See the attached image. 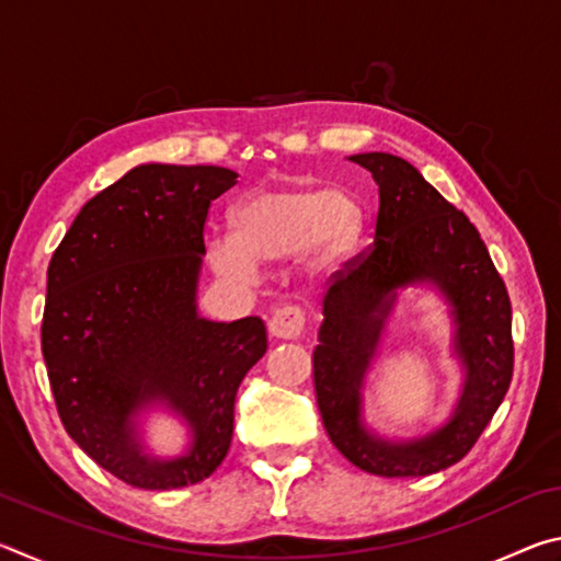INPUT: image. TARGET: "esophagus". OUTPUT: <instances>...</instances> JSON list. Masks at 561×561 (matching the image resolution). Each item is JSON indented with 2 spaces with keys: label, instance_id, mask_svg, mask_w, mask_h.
Returning a JSON list of instances; mask_svg holds the SVG:
<instances>
[{
  "label": "esophagus",
  "instance_id": "obj_1",
  "mask_svg": "<svg viewBox=\"0 0 561 561\" xmlns=\"http://www.w3.org/2000/svg\"><path fill=\"white\" fill-rule=\"evenodd\" d=\"M304 331V311L299 307H282L270 319V334L279 341L299 339Z\"/></svg>",
  "mask_w": 561,
  "mask_h": 561
}]
</instances>
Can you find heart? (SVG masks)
I'll list each match as a JSON object with an SVG mask.
<instances>
[{"mask_svg":"<svg viewBox=\"0 0 561 561\" xmlns=\"http://www.w3.org/2000/svg\"><path fill=\"white\" fill-rule=\"evenodd\" d=\"M230 234L207 242L217 277L250 284L260 264H279L301 252L299 272L321 279L344 264L364 230V213L341 187H264L232 210Z\"/></svg>","mask_w":561,"mask_h":561,"instance_id":"heart-1","label":"heart"}]
</instances>
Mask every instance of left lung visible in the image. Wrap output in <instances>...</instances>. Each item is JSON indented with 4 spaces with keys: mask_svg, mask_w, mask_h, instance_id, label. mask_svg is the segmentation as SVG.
Wrapping results in <instances>:
<instances>
[{
    "mask_svg": "<svg viewBox=\"0 0 561 561\" xmlns=\"http://www.w3.org/2000/svg\"><path fill=\"white\" fill-rule=\"evenodd\" d=\"M378 185L371 250L339 274L324 297L314 348V388L331 443L381 478H423L462 460L512 381V307L485 242L408 160L356 153ZM431 286L449 307L451 347L463 371L459 401L438 430L388 439L363 415V388L400 291Z\"/></svg>",
    "mask_w": 561,
    "mask_h": 561,
    "instance_id": "left-lung-1",
    "label": "left lung"
}]
</instances>
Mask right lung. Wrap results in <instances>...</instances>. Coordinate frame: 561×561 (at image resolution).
<instances>
[{
	"label": "right lung",
	"mask_w": 561,
	"mask_h": 561,
	"mask_svg": "<svg viewBox=\"0 0 561 561\" xmlns=\"http://www.w3.org/2000/svg\"><path fill=\"white\" fill-rule=\"evenodd\" d=\"M234 183L217 165H136L81 207L46 272L42 354L64 428L133 488L195 485L220 468L237 388L267 351L260 317L197 311L207 207ZM153 412L186 428L178 456L147 445Z\"/></svg>",
	"instance_id": "add662e5"
}]
</instances>
